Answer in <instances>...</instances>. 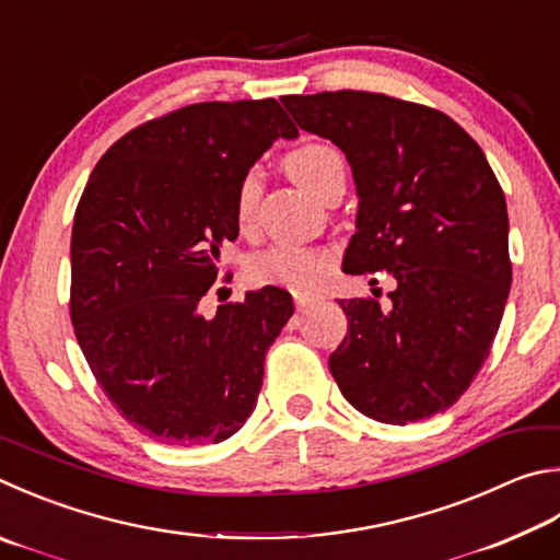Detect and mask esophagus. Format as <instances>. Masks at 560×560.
<instances>
[{
    "instance_id": "1",
    "label": "esophagus",
    "mask_w": 560,
    "mask_h": 560,
    "mask_svg": "<svg viewBox=\"0 0 560 560\" xmlns=\"http://www.w3.org/2000/svg\"><path fill=\"white\" fill-rule=\"evenodd\" d=\"M293 303H296V311L299 313H306L308 308H313V299H308V296H296V299H293Z\"/></svg>"
}]
</instances>
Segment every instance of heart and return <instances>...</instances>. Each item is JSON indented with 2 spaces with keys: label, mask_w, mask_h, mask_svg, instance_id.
I'll list each match as a JSON object with an SVG mask.
<instances>
[{
  "label": "heart",
  "mask_w": 560,
  "mask_h": 560,
  "mask_svg": "<svg viewBox=\"0 0 560 560\" xmlns=\"http://www.w3.org/2000/svg\"><path fill=\"white\" fill-rule=\"evenodd\" d=\"M287 168L291 178L306 188L311 196L323 198L335 178H345V166L338 151L320 141H311L293 149L287 156ZM259 176L257 171H247L242 176L235 196V222L242 232L254 225L259 202ZM330 269V257L320 249L271 245L252 254L245 277L252 287H283L296 293H308L318 287L323 273Z\"/></svg>",
  "instance_id": "b5f03b06"
}]
</instances>
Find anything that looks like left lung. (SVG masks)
Returning <instances> with one entry per match:
<instances>
[{"label": "left lung", "instance_id": "obj_1", "mask_svg": "<svg viewBox=\"0 0 560 560\" xmlns=\"http://www.w3.org/2000/svg\"><path fill=\"white\" fill-rule=\"evenodd\" d=\"M281 103L352 166L360 210L342 269L396 279L389 308L340 301L348 335L328 364L342 396L396 425L451 409L490 358L512 287L506 200L480 144L441 109L384 93Z\"/></svg>", "mask_w": 560, "mask_h": 560}]
</instances>
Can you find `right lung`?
Instances as JSON below:
<instances>
[{"mask_svg": "<svg viewBox=\"0 0 560 560\" xmlns=\"http://www.w3.org/2000/svg\"><path fill=\"white\" fill-rule=\"evenodd\" d=\"M296 135L273 97L188 105L117 139L80 196L70 320L107 399L151 441L220 443L257 406L291 296L249 291L210 320L198 301L240 235L242 176L273 139Z\"/></svg>", "mask_w": 560, "mask_h": 560, "instance_id": "add662e5", "label": "right lung"}]
</instances>
